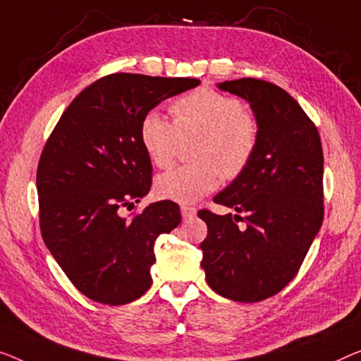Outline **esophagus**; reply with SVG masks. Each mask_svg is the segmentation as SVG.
Segmentation results:
<instances>
[{"mask_svg":"<svg viewBox=\"0 0 361 361\" xmlns=\"http://www.w3.org/2000/svg\"><path fill=\"white\" fill-rule=\"evenodd\" d=\"M181 215H183V219H191V217H195L196 215V209L195 207H191V206H181Z\"/></svg>","mask_w":361,"mask_h":361,"instance_id":"obj_1","label":"esophagus"}]
</instances>
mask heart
Segmentation results:
<instances>
[{"instance_id": "heart-1", "label": "heart", "mask_w": 361, "mask_h": 361, "mask_svg": "<svg viewBox=\"0 0 361 361\" xmlns=\"http://www.w3.org/2000/svg\"><path fill=\"white\" fill-rule=\"evenodd\" d=\"M175 123L157 110L141 123V142L150 162L165 169L173 162L183 139L199 136L196 164L176 166L155 181L157 195L180 204L196 202L219 186L220 173L235 178L256 152L259 128L236 97L211 87L197 89L171 105Z\"/></svg>"}]
</instances>
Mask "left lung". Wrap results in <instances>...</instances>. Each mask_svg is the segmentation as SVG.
Masks as SVG:
<instances>
[{
	"label": "left lung",
	"instance_id": "obj_1",
	"mask_svg": "<svg viewBox=\"0 0 361 361\" xmlns=\"http://www.w3.org/2000/svg\"><path fill=\"white\" fill-rule=\"evenodd\" d=\"M217 87L248 102L259 139L248 166L214 197L235 214H197L207 224L201 266L220 297L255 303L297 276L319 232L324 157L313 121L279 85L243 78Z\"/></svg>",
	"mask_w": 361,
	"mask_h": 361
}]
</instances>
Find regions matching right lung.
Returning a JSON list of instances; mask_svg holds the SVG:
<instances>
[{
	"label": "right lung",
	"mask_w": 361,
	"mask_h": 361,
	"mask_svg": "<svg viewBox=\"0 0 361 361\" xmlns=\"http://www.w3.org/2000/svg\"><path fill=\"white\" fill-rule=\"evenodd\" d=\"M201 84L190 78L116 73L85 87L53 129L37 169L40 230L48 251L85 297L126 305L152 285L155 240L181 222L178 204L133 206L152 185L141 123L170 97Z\"/></svg>",
	"instance_id": "add662e5"
}]
</instances>
